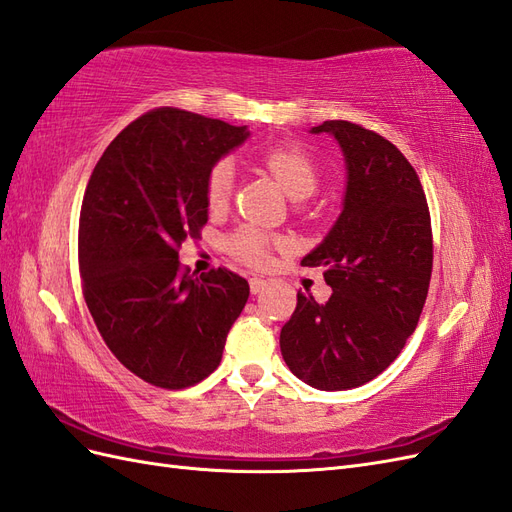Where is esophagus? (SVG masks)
Instances as JSON below:
<instances>
[{"instance_id": "1", "label": "esophagus", "mask_w": 512, "mask_h": 512, "mask_svg": "<svg viewBox=\"0 0 512 512\" xmlns=\"http://www.w3.org/2000/svg\"><path fill=\"white\" fill-rule=\"evenodd\" d=\"M248 285H251V294H259V291H264V287H266V279H259V276H253V279L248 281Z\"/></svg>"}]
</instances>
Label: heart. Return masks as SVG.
Returning a JSON list of instances; mask_svg holds the SVG:
<instances>
[{
    "label": "heart",
    "instance_id": "b5f03b06",
    "mask_svg": "<svg viewBox=\"0 0 512 512\" xmlns=\"http://www.w3.org/2000/svg\"><path fill=\"white\" fill-rule=\"evenodd\" d=\"M259 163L268 169V173L281 184L291 199L300 201L313 195L319 180V169L313 156L300 143L272 145L266 152H261ZM233 178H236V171H233L229 160H218L210 169L206 182V201L210 210H221L227 206L233 193ZM274 244H279V240L253 225H244L227 238L229 253L251 266L266 264Z\"/></svg>",
    "mask_w": 512,
    "mask_h": 512
}]
</instances>
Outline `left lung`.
Returning a JSON list of instances; mask_svg holds the SVG:
<instances>
[{
	"label": "left lung",
	"instance_id": "left-lung-1",
	"mask_svg": "<svg viewBox=\"0 0 512 512\" xmlns=\"http://www.w3.org/2000/svg\"><path fill=\"white\" fill-rule=\"evenodd\" d=\"M311 133L337 139L347 169L337 223L302 259L306 268H324L332 296L319 304L298 291L281 354L304 384L349 390L386 371L418 326L433 268L431 216L397 145L345 120Z\"/></svg>",
	"mask_w": 512,
	"mask_h": 512
}]
</instances>
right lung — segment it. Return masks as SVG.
<instances>
[{"mask_svg":"<svg viewBox=\"0 0 512 512\" xmlns=\"http://www.w3.org/2000/svg\"><path fill=\"white\" fill-rule=\"evenodd\" d=\"M246 126L160 107L115 137L87 182L79 218L85 304L124 367L158 388L206 379L223 358L248 283L227 268L193 279L178 248L208 223L210 169Z\"/></svg>","mask_w":512,"mask_h":512,"instance_id":"add662e5","label":"right lung"}]
</instances>
